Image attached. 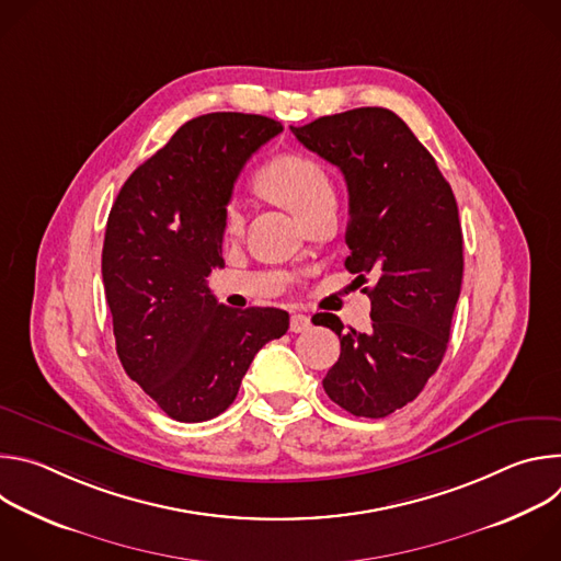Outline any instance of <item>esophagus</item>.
Masks as SVG:
<instances>
[{
  "label": "esophagus",
  "mask_w": 561,
  "mask_h": 561,
  "mask_svg": "<svg viewBox=\"0 0 561 561\" xmlns=\"http://www.w3.org/2000/svg\"><path fill=\"white\" fill-rule=\"evenodd\" d=\"M310 329V317L304 312L290 314V333H306Z\"/></svg>",
  "instance_id": "esophagus-1"
}]
</instances>
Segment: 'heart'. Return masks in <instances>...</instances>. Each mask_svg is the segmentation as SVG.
<instances>
[{"mask_svg":"<svg viewBox=\"0 0 561 561\" xmlns=\"http://www.w3.org/2000/svg\"><path fill=\"white\" fill-rule=\"evenodd\" d=\"M260 188L288 208L299 221H304L319 206L335 199L333 184L324 169L306 154H282L260 173ZM226 232L237 234L244 226V213L239 204L226 208Z\"/></svg>","mask_w":561,"mask_h":561,"instance_id":"obj_1","label":"heart"}]
</instances>
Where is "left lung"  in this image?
Listing matches in <instances>:
<instances>
[{
    "mask_svg": "<svg viewBox=\"0 0 561 561\" xmlns=\"http://www.w3.org/2000/svg\"><path fill=\"white\" fill-rule=\"evenodd\" d=\"M348 186L346 268L375 277L370 331L344 333L333 312L319 324L342 353L324 377L337 407L379 420L424 390L442 364L461 290L463 237L450 184L413 130L388 108H353L290 126Z\"/></svg>",
    "mask_w": 561,
    "mask_h": 561,
    "instance_id": "left-lung-1",
    "label": "left lung"
}]
</instances>
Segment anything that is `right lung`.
Wrapping results in <instances>:
<instances>
[{
	"label": "right lung",
	"instance_id": "obj_1",
	"mask_svg": "<svg viewBox=\"0 0 561 561\" xmlns=\"http://www.w3.org/2000/svg\"><path fill=\"white\" fill-rule=\"evenodd\" d=\"M279 133L282 124L262 115H199L133 171L111 208L102 277L117 355L178 422L224 413L257 351L288 331L286 310H234L206 284L224 266L232 184Z\"/></svg>",
	"mask_w": 561,
	"mask_h": 561
}]
</instances>
